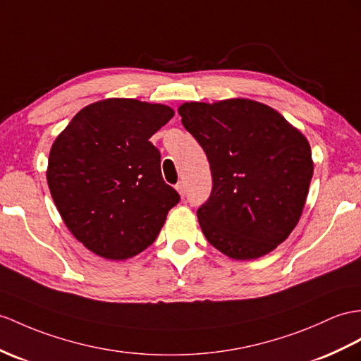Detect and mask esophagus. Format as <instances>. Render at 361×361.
<instances>
[{"label":"esophagus","instance_id":"obj_1","mask_svg":"<svg viewBox=\"0 0 361 361\" xmlns=\"http://www.w3.org/2000/svg\"><path fill=\"white\" fill-rule=\"evenodd\" d=\"M174 188H176V191L179 192L180 197H183V195H185V185H183V182H178V183H176Z\"/></svg>","mask_w":361,"mask_h":361}]
</instances>
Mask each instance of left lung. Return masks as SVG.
<instances>
[{"instance_id":"8db88e82","label":"left lung","mask_w":361,"mask_h":361,"mask_svg":"<svg viewBox=\"0 0 361 361\" xmlns=\"http://www.w3.org/2000/svg\"><path fill=\"white\" fill-rule=\"evenodd\" d=\"M178 111L213 176L197 209L207 240L234 260L274 251L300 221L310 191L314 162L305 135L252 99L185 102Z\"/></svg>"}]
</instances>
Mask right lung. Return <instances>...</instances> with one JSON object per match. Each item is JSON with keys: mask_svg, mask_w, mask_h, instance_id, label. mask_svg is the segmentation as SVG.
<instances>
[{"mask_svg": "<svg viewBox=\"0 0 361 361\" xmlns=\"http://www.w3.org/2000/svg\"><path fill=\"white\" fill-rule=\"evenodd\" d=\"M169 105L109 98L79 110L50 148L47 183L61 217L96 256L127 260L156 240L179 202L150 142Z\"/></svg>", "mask_w": 361, "mask_h": 361, "instance_id": "add662e5", "label": "right lung"}]
</instances>
